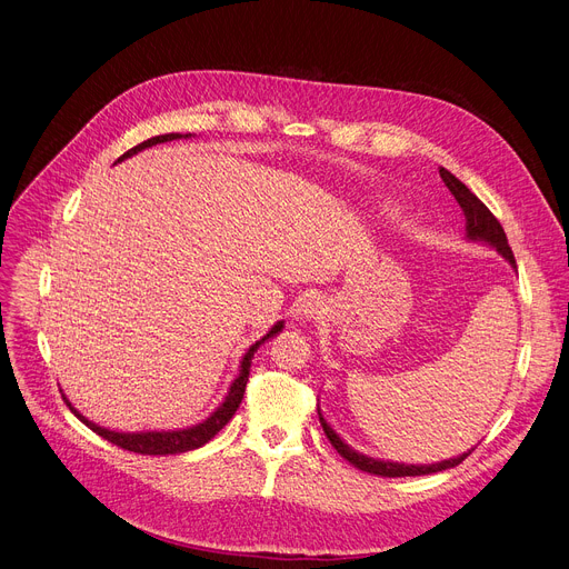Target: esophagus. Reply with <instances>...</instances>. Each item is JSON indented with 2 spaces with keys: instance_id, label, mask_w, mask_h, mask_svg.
<instances>
[{
  "instance_id": "1",
  "label": "esophagus",
  "mask_w": 569,
  "mask_h": 569,
  "mask_svg": "<svg viewBox=\"0 0 569 569\" xmlns=\"http://www.w3.org/2000/svg\"><path fill=\"white\" fill-rule=\"evenodd\" d=\"M321 300L317 296H308V298H300L296 303V319L300 321H312L319 319L321 315Z\"/></svg>"
}]
</instances>
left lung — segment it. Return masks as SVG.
Masks as SVG:
<instances>
[{
	"label": "left lung",
	"instance_id": "8db88e82",
	"mask_svg": "<svg viewBox=\"0 0 569 569\" xmlns=\"http://www.w3.org/2000/svg\"><path fill=\"white\" fill-rule=\"evenodd\" d=\"M443 183L448 186V190L452 192V197L457 199V204L461 207L463 216H466V233H469L471 241H487L489 246H493L500 254H503L515 269H517V261H515V252L512 248L508 246V237L503 227H500V222L496 220V216L480 202V199L466 188L455 174H450L446 167H441L439 170ZM319 422L323 427V433L326 439L330 441V446L336 448L349 463H353L358 471H365V473H372V476H383V478H407V476H429V473H439V471H446V469H455L457 463H461L466 457L471 455L463 452L455 459H446V461H439V463H425V466H409V463H397V461H381V459H372V457H365L356 450H351L336 431L330 429V425L323 420L321 411H319Z\"/></svg>",
	"mask_w": 569,
	"mask_h": 569
}]
</instances>
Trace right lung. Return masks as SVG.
Returning <instances> with one entry per match:
<instances>
[{"label": "right lung", "mask_w": 569, "mask_h": 569, "mask_svg": "<svg viewBox=\"0 0 569 569\" xmlns=\"http://www.w3.org/2000/svg\"><path fill=\"white\" fill-rule=\"evenodd\" d=\"M177 138H183V136H179V132H167V136H156V138H151V140H147V142H142V144H138V147H132V149L126 151L119 160L130 158L132 153H138V151H142V149H147V147H153V144H160V142H172V140H177ZM186 138H188V136H186ZM119 160H117V162H119ZM280 330H282V321H278L269 332H266V336H263L259 342H254V345L248 349V353L243 356V362H241V375H239L237 381L231 383L229 395L224 397V402H222L204 422H199V425L188 427V429H177V431H140V433L110 431V429H103V427L93 425L91 420H87L82 413H78V411L71 407L69 399H66V397H63V399H66V405H69V409H71L91 431H96L98 437H103L106 441H110V443H114V446H119V448H123V450H128V452H138V455H179V452H188V450H194V448H202L204 443H209V441L216 437V433L231 420V416L237 413V409H239V405H241V399H243V392H246L248 377H250V362H252L254 351L259 349V345H263L269 338L278 336Z\"/></svg>", "instance_id": "right-lung-1"}]
</instances>
